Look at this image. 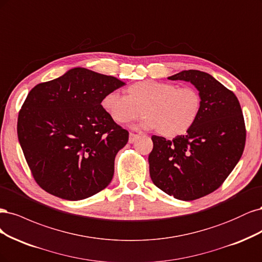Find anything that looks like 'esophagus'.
<instances>
[{
	"instance_id": "34e87169",
	"label": "esophagus",
	"mask_w": 262,
	"mask_h": 262,
	"mask_svg": "<svg viewBox=\"0 0 262 262\" xmlns=\"http://www.w3.org/2000/svg\"><path fill=\"white\" fill-rule=\"evenodd\" d=\"M138 138V135L137 134H134V133H130L129 134V138H128V141L129 143H133L135 140H136Z\"/></svg>"
}]
</instances>
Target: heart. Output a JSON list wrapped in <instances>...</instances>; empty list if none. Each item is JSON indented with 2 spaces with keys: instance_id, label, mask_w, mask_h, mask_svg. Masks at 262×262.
I'll use <instances>...</instances> for the list:
<instances>
[{
  "instance_id": "1",
  "label": "heart",
  "mask_w": 262,
  "mask_h": 262,
  "mask_svg": "<svg viewBox=\"0 0 262 262\" xmlns=\"http://www.w3.org/2000/svg\"><path fill=\"white\" fill-rule=\"evenodd\" d=\"M102 107L119 124H127L142 113L146 116L136 126L158 129L165 137H176L188 132L197 121L201 97L192 87L179 88L174 83L142 80L127 88V96L111 91L102 99Z\"/></svg>"
}]
</instances>
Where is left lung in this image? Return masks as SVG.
Returning a JSON list of instances; mask_svg holds the SVG:
<instances>
[{
  "instance_id": "obj_1",
  "label": "left lung",
  "mask_w": 262,
  "mask_h": 262,
  "mask_svg": "<svg viewBox=\"0 0 262 262\" xmlns=\"http://www.w3.org/2000/svg\"><path fill=\"white\" fill-rule=\"evenodd\" d=\"M190 82L199 91L197 121L172 141L152 136L150 177L157 187L174 198L195 200L214 191L243 155L246 129L238 99L213 76L196 70L167 77Z\"/></svg>"
}]
</instances>
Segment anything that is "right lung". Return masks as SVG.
Wrapping results in <instances>:
<instances>
[{"label":"right lung","mask_w":262,"mask_h":262,"mask_svg":"<svg viewBox=\"0 0 262 262\" xmlns=\"http://www.w3.org/2000/svg\"><path fill=\"white\" fill-rule=\"evenodd\" d=\"M125 82L83 67L32 88L18 114L20 147L39 186L66 200L96 195L111 183L128 141L101 105Z\"/></svg>","instance_id":"add662e5"}]
</instances>
